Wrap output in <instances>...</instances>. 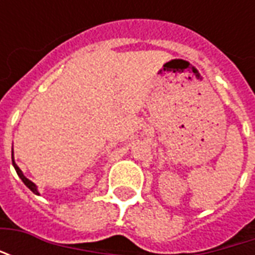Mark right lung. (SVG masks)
Listing matches in <instances>:
<instances>
[{
	"instance_id": "obj_1",
	"label": "right lung",
	"mask_w": 255,
	"mask_h": 255,
	"mask_svg": "<svg viewBox=\"0 0 255 255\" xmlns=\"http://www.w3.org/2000/svg\"><path fill=\"white\" fill-rule=\"evenodd\" d=\"M12 164H13L14 169H16V173L19 175V177H20V179H21V180H23V183H24L25 186H27V187L30 188L31 191L34 192V194H36V195H39V191H38V187H36V186H35V183H32V182H31V180H30V179H27V177L24 176V173L21 172V169H20L19 166H17V164L14 162L13 151H12Z\"/></svg>"
}]
</instances>
